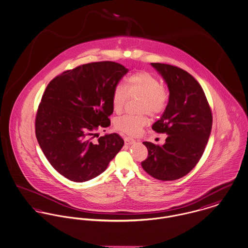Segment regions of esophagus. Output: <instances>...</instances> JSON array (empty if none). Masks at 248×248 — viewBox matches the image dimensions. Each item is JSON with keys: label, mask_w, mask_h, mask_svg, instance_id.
<instances>
[{"label": "esophagus", "mask_w": 248, "mask_h": 248, "mask_svg": "<svg viewBox=\"0 0 248 248\" xmlns=\"http://www.w3.org/2000/svg\"><path fill=\"white\" fill-rule=\"evenodd\" d=\"M125 144L126 145H132V144H134L135 143V140H133L132 138H130V137H125Z\"/></svg>", "instance_id": "obj_1"}]
</instances>
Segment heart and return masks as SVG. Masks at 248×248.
Instances as JSON below:
<instances>
[{
  "label": "heart",
  "mask_w": 248,
  "mask_h": 248,
  "mask_svg": "<svg viewBox=\"0 0 248 248\" xmlns=\"http://www.w3.org/2000/svg\"><path fill=\"white\" fill-rule=\"evenodd\" d=\"M130 98H140V112H148L152 116L163 113L168 104L169 91L161 84L158 77L148 71L132 73L125 80V88L116 85L112 91V105L116 113H120ZM149 123L146 115L118 117L115 122L116 130L130 136L139 135Z\"/></svg>",
  "instance_id": "heart-1"
}]
</instances>
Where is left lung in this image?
<instances>
[{"label":"left lung","instance_id":"left-lung-1","mask_svg":"<svg viewBox=\"0 0 248 248\" xmlns=\"http://www.w3.org/2000/svg\"><path fill=\"white\" fill-rule=\"evenodd\" d=\"M165 79L169 100L162 117L152 130L166 133L163 146L143 142L148 158L143 169L160 181H175L187 175L199 162L208 143L213 114L198 81L178 66L151 63Z\"/></svg>","mask_w":248,"mask_h":248}]
</instances>
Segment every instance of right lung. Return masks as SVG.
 Returning <instances> with one entry per match:
<instances>
[{"instance_id": "add662e5", "label": "right lung", "mask_w": 248, "mask_h": 248, "mask_svg": "<svg viewBox=\"0 0 248 248\" xmlns=\"http://www.w3.org/2000/svg\"><path fill=\"white\" fill-rule=\"evenodd\" d=\"M128 71L116 62H93L64 71L47 85L35 116V136L51 166L69 181L96 178L122 149L117 133L93 139L110 126L112 91Z\"/></svg>"}]
</instances>
